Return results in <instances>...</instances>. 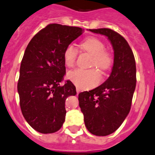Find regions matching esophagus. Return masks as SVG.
Instances as JSON below:
<instances>
[{
	"label": "esophagus",
	"mask_w": 155,
	"mask_h": 155,
	"mask_svg": "<svg viewBox=\"0 0 155 155\" xmlns=\"http://www.w3.org/2000/svg\"><path fill=\"white\" fill-rule=\"evenodd\" d=\"M76 92H77V94H79L80 92V89L79 88H76Z\"/></svg>",
	"instance_id": "1"
}]
</instances>
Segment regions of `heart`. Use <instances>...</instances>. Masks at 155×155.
<instances>
[{"label": "heart", "mask_w": 155, "mask_h": 155, "mask_svg": "<svg viewBox=\"0 0 155 155\" xmlns=\"http://www.w3.org/2000/svg\"><path fill=\"white\" fill-rule=\"evenodd\" d=\"M82 50L92 56L91 66H95L101 71L107 70L112 66V56L105 50V45L99 39L89 37L80 44ZM78 52L73 45H69L63 52V60L67 67H73L76 63ZM69 80L81 89H87L96 86L100 81V76L95 69H76L67 73Z\"/></svg>", "instance_id": "heart-1"}]
</instances>
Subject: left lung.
Masks as SVG:
<instances>
[{
	"instance_id": "obj_1",
	"label": "left lung",
	"mask_w": 155,
	"mask_h": 155,
	"mask_svg": "<svg viewBox=\"0 0 155 155\" xmlns=\"http://www.w3.org/2000/svg\"><path fill=\"white\" fill-rule=\"evenodd\" d=\"M108 37L114 50L110 76L92 90L79 94V104L88 131L106 136L116 131L128 115L136 86L135 60L128 42L113 30H89Z\"/></svg>"
}]
</instances>
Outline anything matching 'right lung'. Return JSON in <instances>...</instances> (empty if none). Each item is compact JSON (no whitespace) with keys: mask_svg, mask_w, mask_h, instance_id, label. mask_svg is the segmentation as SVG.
<instances>
[{"mask_svg":"<svg viewBox=\"0 0 155 155\" xmlns=\"http://www.w3.org/2000/svg\"><path fill=\"white\" fill-rule=\"evenodd\" d=\"M82 33L80 27L49 24L26 48L17 91L24 118L38 132H56L64 122L66 99L76 91L69 80L60 85L66 73L63 52Z\"/></svg>","mask_w":155,"mask_h":155,"instance_id":"right-lung-1","label":"right lung"}]
</instances>
